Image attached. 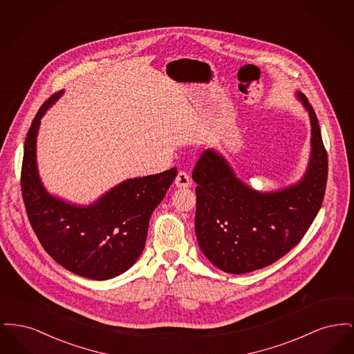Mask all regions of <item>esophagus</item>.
Returning <instances> with one entry per match:
<instances>
[{
  "mask_svg": "<svg viewBox=\"0 0 354 354\" xmlns=\"http://www.w3.org/2000/svg\"><path fill=\"white\" fill-rule=\"evenodd\" d=\"M175 185L179 188H188L191 185V179L189 175L185 171H179L176 179H175Z\"/></svg>",
  "mask_w": 354,
  "mask_h": 354,
  "instance_id": "esophagus-1",
  "label": "esophagus"
}]
</instances>
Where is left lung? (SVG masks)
Listing matches in <instances>:
<instances>
[{
	"label": "left lung",
	"instance_id": "1",
	"mask_svg": "<svg viewBox=\"0 0 354 354\" xmlns=\"http://www.w3.org/2000/svg\"><path fill=\"white\" fill-rule=\"evenodd\" d=\"M310 122V153L301 179L272 191L237 178L221 152L204 151L192 172L196 187L195 231L203 254L219 270L243 274L268 267L289 252L320 211L328 156L319 120L303 93Z\"/></svg>",
	"mask_w": 354,
	"mask_h": 354
}]
</instances>
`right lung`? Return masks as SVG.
<instances>
[{
	"label": "right lung",
	"instance_id": "add662e5",
	"mask_svg": "<svg viewBox=\"0 0 354 354\" xmlns=\"http://www.w3.org/2000/svg\"><path fill=\"white\" fill-rule=\"evenodd\" d=\"M62 94L41 106L28 131L22 196L35 235L59 266L91 280H109L130 270L139 259L152 212L163 201L178 169L126 179L90 204L53 195L39 176L37 136L41 119Z\"/></svg>",
	"mask_w": 354,
	"mask_h": 354
}]
</instances>
